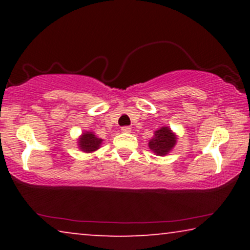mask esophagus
Segmentation results:
<instances>
[{
	"instance_id": "34e87169",
	"label": "esophagus",
	"mask_w": 250,
	"mask_h": 250,
	"mask_svg": "<svg viewBox=\"0 0 250 250\" xmlns=\"http://www.w3.org/2000/svg\"><path fill=\"white\" fill-rule=\"evenodd\" d=\"M122 132L123 133H129V132H131V127H129V126H123Z\"/></svg>"
}]
</instances>
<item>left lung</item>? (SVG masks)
Listing matches in <instances>:
<instances>
[{"label":"left lung","instance_id":"8db88e82","mask_svg":"<svg viewBox=\"0 0 250 250\" xmlns=\"http://www.w3.org/2000/svg\"><path fill=\"white\" fill-rule=\"evenodd\" d=\"M176 143V136L168 127H162L155 132V136L150 140L149 148L156 155L164 156L168 153Z\"/></svg>","mask_w":250,"mask_h":250}]
</instances>
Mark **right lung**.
Instances as JSON below:
<instances>
[{
	"label": "right lung",
	"instance_id": "right-lung-1",
	"mask_svg": "<svg viewBox=\"0 0 250 250\" xmlns=\"http://www.w3.org/2000/svg\"><path fill=\"white\" fill-rule=\"evenodd\" d=\"M102 142L101 139L95 136L92 132L83 133V135L80 139V149L84 152H92L99 149Z\"/></svg>",
	"mask_w": 250,
	"mask_h": 250
}]
</instances>
